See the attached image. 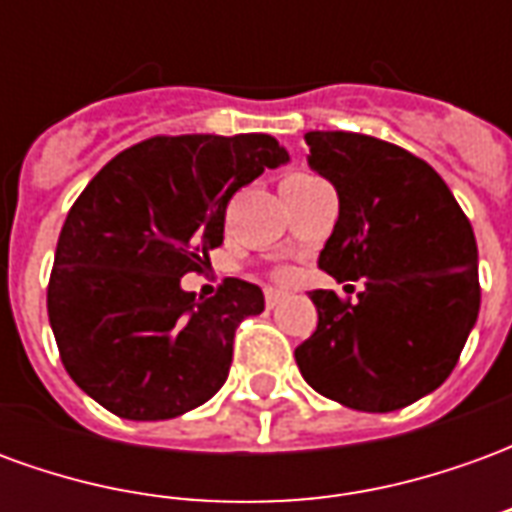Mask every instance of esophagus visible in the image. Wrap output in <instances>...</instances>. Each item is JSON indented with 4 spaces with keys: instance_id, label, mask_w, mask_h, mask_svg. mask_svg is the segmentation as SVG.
Segmentation results:
<instances>
[{
    "instance_id": "obj_1",
    "label": "esophagus",
    "mask_w": 512,
    "mask_h": 512,
    "mask_svg": "<svg viewBox=\"0 0 512 512\" xmlns=\"http://www.w3.org/2000/svg\"><path fill=\"white\" fill-rule=\"evenodd\" d=\"M279 301H282V293H279V290H266V307L268 310H274V307H277Z\"/></svg>"
}]
</instances>
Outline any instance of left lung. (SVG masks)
<instances>
[{
	"label": "left lung",
	"mask_w": 512,
	"mask_h": 512,
	"mask_svg": "<svg viewBox=\"0 0 512 512\" xmlns=\"http://www.w3.org/2000/svg\"><path fill=\"white\" fill-rule=\"evenodd\" d=\"M310 169L340 216L318 266L365 279L356 304L312 290L318 329L296 348L304 381L340 406L386 414L439 389L480 312L477 241L447 183L384 139L310 131Z\"/></svg>",
	"instance_id": "left-lung-1"
}]
</instances>
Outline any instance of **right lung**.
I'll return each mask as SVG.
<instances>
[{"instance_id":"1","label":"right lung","mask_w":512,"mask_h":512,"mask_svg":"<svg viewBox=\"0 0 512 512\" xmlns=\"http://www.w3.org/2000/svg\"><path fill=\"white\" fill-rule=\"evenodd\" d=\"M290 156L268 134L153 136L95 175L62 224L49 323L62 365L112 414L156 422L211 400L235 326L263 290L224 279L213 299L180 288L224 241L235 191Z\"/></svg>"}]
</instances>
